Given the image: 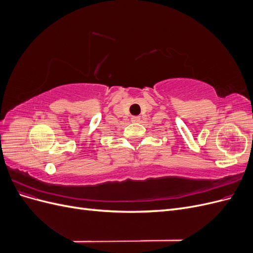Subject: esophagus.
Returning <instances> with one entry per match:
<instances>
[{"instance_id":"1","label":"esophagus","mask_w":253,"mask_h":253,"mask_svg":"<svg viewBox=\"0 0 253 253\" xmlns=\"http://www.w3.org/2000/svg\"><path fill=\"white\" fill-rule=\"evenodd\" d=\"M132 121L133 122H138V121H140V117L139 116H134V117H132Z\"/></svg>"}]
</instances>
